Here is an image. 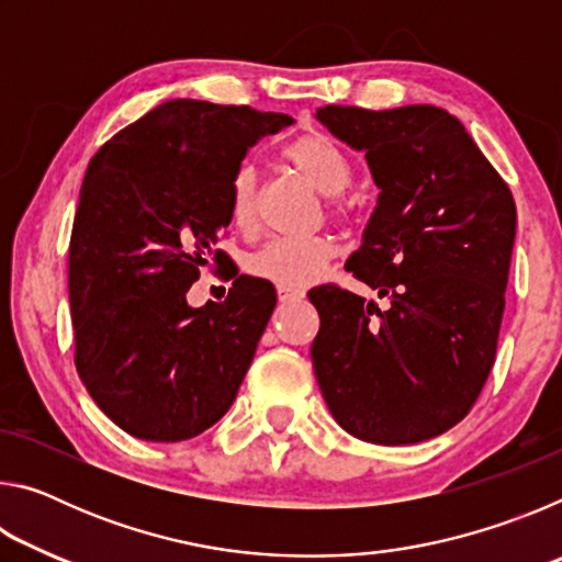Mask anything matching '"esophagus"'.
<instances>
[{
  "instance_id": "obj_1",
  "label": "esophagus",
  "mask_w": 562,
  "mask_h": 562,
  "mask_svg": "<svg viewBox=\"0 0 562 562\" xmlns=\"http://www.w3.org/2000/svg\"><path fill=\"white\" fill-rule=\"evenodd\" d=\"M280 302H300L304 297V290L300 288H278Z\"/></svg>"
}]
</instances>
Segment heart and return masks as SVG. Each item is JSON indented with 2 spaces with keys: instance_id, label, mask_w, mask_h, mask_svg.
<instances>
[{
  "instance_id": "1",
  "label": "heart",
  "mask_w": 562,
  "mask_h": 562,
  "mask_svg": "<svg viewBox=\"0 0 562 562\" xmlns=\"http://www.w3.org/2000/svg\"><path fill=\"white\" fill-rule=\"evenodd\" d=\"M284 164L294 173L327 195L331 215H347L351 203L341 195L349 186L351 168L335 140L319 131L300 133L282 150ZM231 221L235 231L255 235L260 225V178L252 164H240L231 178ZM337 255V245L329 235L310 237H274L265 243L258 252L247 260V272L252 278L278 284V288H304L315 282L329 260Z\"/></svg>"
}]
</instances>
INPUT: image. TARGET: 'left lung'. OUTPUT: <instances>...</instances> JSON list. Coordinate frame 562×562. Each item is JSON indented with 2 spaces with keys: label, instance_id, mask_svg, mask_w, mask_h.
I'll return each instance as SVG.
<instances>
[{
  "label": "left lung",
  "instance_id": "8db88e82",
  "mask_svg": "<svg viewBox=\"0 0 562 562\" xmlns=\"http://www.w3.org/2000/svg\"><path fill=\"white\" fill-rule=\"evenodd\" d=\"M317 119L372 170L376 207L347 270L392 302L310 290L322 396L361 441L434 439L471 412L496 361L516 203L449 111L325 106Z\"/></svg>",
  "mask_w": 562,
  "mask_h": 562
}]
</instances>
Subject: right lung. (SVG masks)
<instances>
[{
	"label": "right lung",
	"mask_w": 562,
	"mask_h": 562,
	"mask_svg": "<svg viewBox=\"0 0 562 562\" xmlns=\"http://www.w3.org/2000/svg\"><path fill=\"white\" fill-rule=\"evenodd\" d=\"M288 113L166 101L91 158L69 245L76 372L123 431L176 443L233 406L278 304L270 282L231 274L225 302L186 294L231 225V178Z\"/></svg>",
	"instance_id": "right-lung-1"
}]
</instances>
